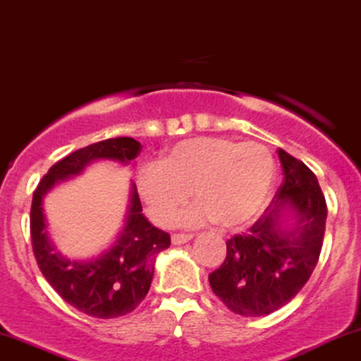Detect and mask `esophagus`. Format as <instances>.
I'll list each match as a JSON object with an SVG mask.
<instances>
[{
    "mask_svg": "<svg viewBox=\"0 0 361 361\" xmlns=\"http://www.w3.org/2000/svg\"><path fill=\"white\" fill-rule=\"evenodd\" d=\"M192 238H193L192 233H173L171 242L175 245H181V244H186L188 240H192Z\"/></svg>",
    "mask_w": 361,
    "mask_h": 361,
    "instance_id": "esophagus-1",
    "label": "esophagus"
}]
</instances>
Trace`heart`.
I'll return each instance as SVG.
<instances>
[{"mask_svg": "<svg viewBox=\"0 0 361 361\" xmlns=\"http://www.w3.org/2000/svg\"><path fill=\"white\" fill-rule=\"evenodd\" d=\"M276 163L257 142L200 136L185 139L168 151L159 164L137 173V192L156 224L171 225L192 190L198 200L183 215V224L215 220L222 228L250 222L271 192Z\"/></svg>", "mask_w": 361, "mask_h": 361, "instance_id": "1", "label": "heart"}]
</instances>
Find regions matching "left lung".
<instances>
[{
	"label": "left lung",
	"mask_w": 361,
	"mask_h": 361,
	"mask_svg": "<svg viewBox=\"0 0 361 361\" xmlns=\"http://www.w3.org/2000/svg\"><path fill=\"white\" fill-rule=\"evenodd\" d=\"M284 180L267 210L247 232L227 240V257L208 281L215 296L240 316H266L305 288L319 260L326 227V200L305 163L277 149ZM286 204L297 212L293 229L280 225Z\"/></svg>",
	"instance_id": "1"
}]
</instances>
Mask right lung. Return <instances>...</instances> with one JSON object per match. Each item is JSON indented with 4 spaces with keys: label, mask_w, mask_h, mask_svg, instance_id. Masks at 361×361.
I'll return each instance as SVG.
<instances>
[{
    "label": "right lung",
    "mask_w": 361,
    "mask_h": 361,
    "mask_svg": "<svg viewBox=\"0 0 361 361\" xmlns=\"http://www.w3.org/2000/svg\"><path fill=\"white\" fill-rule=\"evenodd\" d=\"M141 149V142L133 137H111L80 147L56 161L33 192L30 235L38 267L65 302L94 318H117L141 305L153 281L156 255L171 245V237L147 222L134 186L128 222L117 244L90 262L63 259L47 235L42 198L56 181L77 175L94 159L129 163Z\"/></svg>",
    "instance_id": "right-lung-1"
}]
</instances>
